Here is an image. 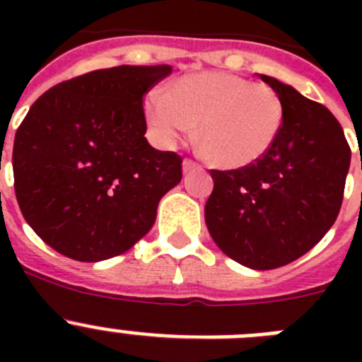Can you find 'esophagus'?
Here are the masks:
<instances>
[{"label":"esophagus","mask_w":362,"mask_h":362,"mask_svg":"<svg viewBox=\"0 0 362 362\" xmlns=\"http://www.w3.org/2000/svg\"><path fill=\"white\" fill-rule=\"evenodd\" d=\"M196 168H199V165H196L194 161H190V159H185L183 161V172L185 174H188V172L196 170Z\"/></svg>","instance_id":"34e87169"}]
</instances>
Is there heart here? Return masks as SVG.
Listing matches in <instances>:
<instances>
[{"label": "heart", "mask_w": 362, "mask_h": 362, "mask_svg": "<svg viewBox=\"0 0 362 362\" xmlns=\"http://www.w3.org/2000/svg\"><path fill=\"white\" fill-rule=\"evenodd\" d=\"M153 139L174 148L197 123V141L214 165L238 170L263 159L284 123V103L272 86L230 72L185 76L145 101Z\"/></svg>", "instance_id": "heart-1"}]
</instances>
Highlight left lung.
Listing matches in <instances>:
<instances>
[{"label":"left lung","instance_id":"8db88e82","mask_svg":"<svg viewBox=\"0 0 362 362\" xmlns=\"http://www.w3.org/2000/svg\"><path fill=\"white\" fill-rule=\"evenodd\" d=\"M281 95L284 123L263 159L238 170H212L204 204L210 235L230 259L272 270L312 250L343 203L350 146L343 127L321 103L261 74Z\"/></svg>","mask_w":362,"mask_h":362}]
</instances>
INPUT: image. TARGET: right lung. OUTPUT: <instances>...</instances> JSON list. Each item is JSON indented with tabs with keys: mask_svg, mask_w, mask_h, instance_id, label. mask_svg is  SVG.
Instances as JSON below:
<instances>
[{
	"mask_svg": "<svg viewBox=\"0 0 362 362\" xmlns=\"http://www.w3.org/2000/svg\"><path fill=\"white\" fill-rule=\"evenodd\" d=\"M170 65H121L52 86L14 137L21 214L59 254L98 263L150 232L158 204L181 181L175 152L146 141L143 95Z\"/></svg>",
	"mask_w": 362,
	"mask_h": 362,
	"instance_id": "obj_1",
	"label": "right lung"
}]
</instances>
